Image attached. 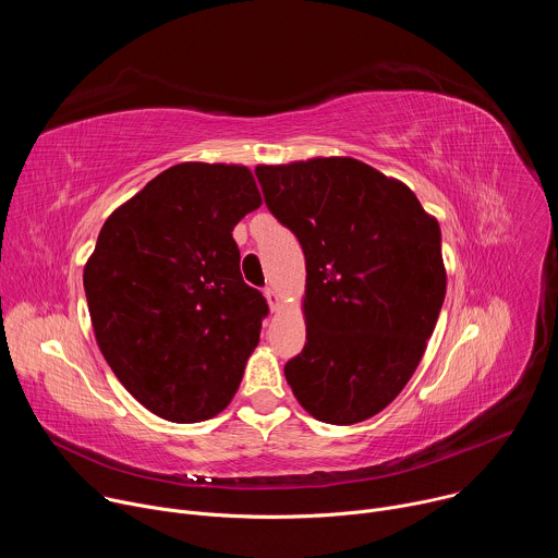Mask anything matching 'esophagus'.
Listing matches in <instances>:
<instances>
[{
  "mask_svg": "<svg viewBox=\"0 0 558 558\" xmlns=\"http://www.w3.org/2000/svg\"><path fill=\"white\" fill-rule=\"evenodd\" d=\"M265 298H267L269 308H271V311H278V306H280V298H278V291H276L274 287H267V289H265Z\"/></svg>",
  "mask_w": 558,
  "mask_h": 558,
  "instance_id": "obj_1",
  "label": "esophagus"
}]
</instances>
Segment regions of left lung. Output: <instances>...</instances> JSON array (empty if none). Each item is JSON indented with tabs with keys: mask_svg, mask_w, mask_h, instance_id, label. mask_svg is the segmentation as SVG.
Returning a JSON list of instances; mask_svg holds the SVG:
<instances>
[{
	"mask_svg": "<svg viewBox=\"0 0 558 558\" xmlns=\"http://www.w3.org/2000/svg\"><path fill=\"white\" fill-rule=\"evenodd\" d=\"M306 260V344L284 377L315 420L351 426L413 377L446 295L441 229L404 183L349 156L258 166Z\"/></svg>",
	"mask_w": 558,
	"mask_h": 558,
	"instance_id": "1",
	"label": "left lung"
}]
</instances>
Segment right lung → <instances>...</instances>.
I'll list each match as a JSON object with an SVG mask.
<instances>
[{"label": "right lung", "instance_id": "add662e5", "mask_svg": "<svg viewBox=\"0 0 558 558\" xmlns=\"http://www.w3.org/2000/svg\"><path fill=\"white\" fill-rule=\"evenodd\" d=\"M260 203L245 166L179 163L99 231L84 269L95 338L158 417L205 422L241 386L269 306L243 280L231 231Z\"/></svg>", "mask_w": 558, "mask_h": 558}]
</instances>
